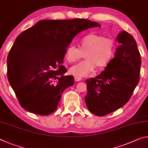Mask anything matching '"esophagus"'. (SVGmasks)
<instances>
[{
    "instance_id": "esophagus-1",
    "label": "esophagus",
    "mask_w": 148,
    "mask_h": 148,
    "mask_svg": "<svg viewBox=\"0 0 148 148\" xmlns=\"http://www.w3.org/2000/svg\"><path fill=\"white\" fill-rule=\"evenodd\" d=\"M74 79H75V81H76V82H79V81L82 80V78L81 77H79V76H74Z\"/></svg>"
}]
</instances>
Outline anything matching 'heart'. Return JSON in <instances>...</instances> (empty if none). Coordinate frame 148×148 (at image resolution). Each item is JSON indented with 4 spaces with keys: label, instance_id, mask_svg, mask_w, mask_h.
Wrapping results in <instances>:
<instances>
[{
    "label": "heart",
    "instance_id": "obj_1",
    "mask_svg": "<svg viewBox=\"0 0 148 148\" xmlns=\"http://www.w3.org/2000/svg\"><path fill=\"white\" fill-rule=\"evenodd\" d=\"M116 41L111 37L95 34H89L82 37L79 48L70 45L66 49L65 58L70 63L78 61L85 53L86 60L73 66L70 72L78 76H87L96 69H103L107 66L114 57Z\"/></svg>",
    "mask_w": 148,
    "mask_h": 148
}]
</instances>
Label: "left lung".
<instances>
[{
	"label": "left lung",
	"mask_w": 148,
	"mask_h": 148,
	"mask_svg": "<svg viewBox=\"0 0 148 148\" xmlns=\"http://www.w3.org/2000/svg\"><path fill=\"white\" fill-rule=\"evenodd\" d=\"M116 40L121 45L114 58L95 78L86 79V104L97 116H105L125 105L139 82L142 61L136 42L125 31Z\"/></svg>",
	"instance_id": "left-lung-1"
}]
</instances>
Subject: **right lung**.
Listing matches in <instances>:
<instances>
[{"label":"right lung","mask_w":148,"mask_h":148,"mask_svg":"<svg viewBox=\"0 0 148 148\" xmlns=\"http://www.w3.org/2000/svg\"><path fill=\"white\" fill-rule=\"evenodd\" d=\"M99 24L86 19L39 21L17 37L7 58V76L18 101L33 113L55 111L63 91L74 84L64 76L66 49L79 32Z\"/></svg>","instance_id":"obj_1"}]
</instances>
